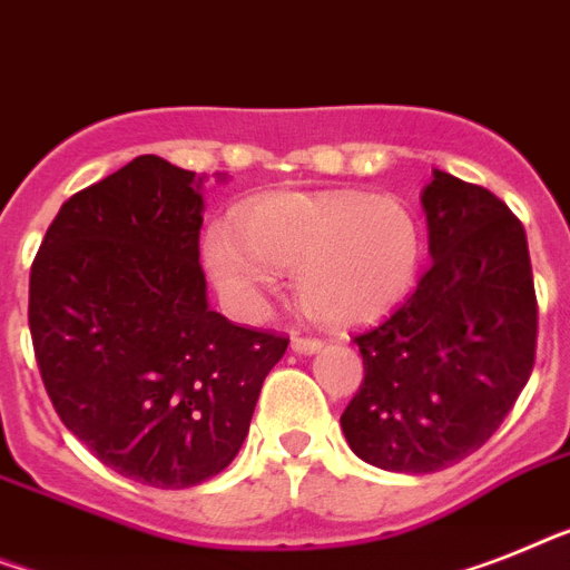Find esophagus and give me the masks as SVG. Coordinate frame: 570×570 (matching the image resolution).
<instances>
[{
	"label": "esophagus",
	"instance_id": "esophagus-1",
	"mask_svg": "<svg viewBox=\"0 0 570 570\" xmlns=\"http://www.w3.org/2000/svg\"><path fill=\"white\" fill-rule=\"evenodd\" d=\"M291 350L305 355V352H317L320 350V341L317 337H308V335H294L291 337Z\"/></svg>",
	"mask_w": 570,
	"mask_h": 570
}]
</instances>
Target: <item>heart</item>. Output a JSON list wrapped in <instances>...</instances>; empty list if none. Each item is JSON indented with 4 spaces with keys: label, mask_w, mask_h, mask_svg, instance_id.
<instances>
[{
    "label": "heart",
    "mask_w": 570,
    "mask_h": 570,
    "mask_svg": "<svg viewBox=\"0 0 570 570\" xmlns=\"http://www.w3.org/2000/svg\"><path fill=\"white\" fill-rule=\"evenodd\" d=\"M204 258L220 294L242 312H256L288 271L308 317L361 326L411 291L422 229L402 197L285 191L247 206L238 229L212 227Z\"/></svg>",
    "instance_id": "1"
}]
</instances>
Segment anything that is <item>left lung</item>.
I'll list each match as a JSON object with an SVG mask.
<instances>
[{
  "instance_id": "8db88e82",
  "label": "left lung",
  "mask_w": 570,
  "mask_h": 570,
  "mask_svg": "<svg viewBox=\"0 0 570 570\" xmlns=\"http://www.w3.org/2000/svg\"><path fill=\"white\" fill-rule=\"evenodd\" d=\"M434 265L358 332L364 381L341 428L387 472L428 474L495 434L535 364L539 305L528 235L504 200L445 171L422 195Z\"/></svg>"
}]
</instances>
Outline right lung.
<instances>
[{"label": "right lung", "instance_id": "right-lung-1", "mask_svg": "<svg viewBox=\"0 0 570 570\" xmlns=\"http://www.w3.org/2000/svg\"><path fill=\"white\" fill-rule=\"evenodd\" d=\"M206 174L145 154L75 191L46 229L28 328L60 422L112 472L186 489L224 472L288 337L206 303Z\"/></svg>", "mask_w": 570, "mask_h": 570}]
</instances>
